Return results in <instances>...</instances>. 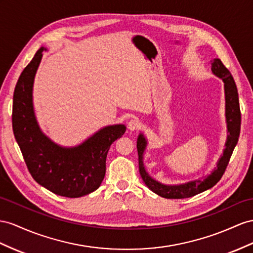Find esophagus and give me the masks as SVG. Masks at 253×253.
Instances as JSON below:
<instances>
[{"label":"esophagus","instance_id":"obj_1","mask_svg":"<svg viewBox=\"0 0 253 253\" xmlns=\"http://www.w3.org/2000/svg\"><path fill=\"white\" fill-rule=\"evenodd\" d=\"M141 126H142V124L138 119H132V120H130V122L128 123V128L130 129V130H139Z\"/></svg>","mask_w":253,"mask_h":253}]
</instances>
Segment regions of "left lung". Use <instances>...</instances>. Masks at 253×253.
I'll list each match as a JSON object with an SVG mask.
<instances>
[{
	"mask_svg": "<svg viewBox=\"0 0 253 253\" xmlns=\"http://www.w3.org/2000/svg\"><path fill=\"white\" fill-rule=\"evenodd\" d=\"M211 70L213 75L219 77L220 79H222L224 82L225 115H226V123H228L229 135H228V141H226L225 143L223 155L218 161L217 169L213 170L210 176H207L203 180L197 179V180H193V182L187 183L184 185L168 186V185H164L156 182V180L153 179L146 173L143 166V153L146 146V140L143 137V134H140L138 137L137 148H138V156H139L140 175L148 188L163 198H166V199L190 198L215 186L219 180L221 179L222 175L224 174V171L226 169V167H228L230 158L232 156V153L234 151V147L237 144L239 132H241L242 115H241V109H239L236 84L229 69L224 66L223 63L220 59L213 60V62L211 63Z\"/></svg>",
	"mask_w": 253,
	"mask_h": 253,
	"instance_id": "obj_1",
	"label": "left lung"
}]
</instances>
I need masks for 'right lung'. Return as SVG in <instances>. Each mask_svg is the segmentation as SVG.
<instances>
[{
	"label": "right lung",
	"instance_id": "1",
	"mask_svg": "<svg viewBox=\"0 0 253 253\" xmlns=\"http://www.w3.org/2000/svg\"><path fill=\"white\" fill-rule=\"evenodd\" d=\"M42 47L23 69L14 92L12 130L25 165L36 182L57 196L80 198L95 191L106 174L109 148L126 131L124 125L107 126L82 144L65 148L48 139L37 125L32 90Z\"/></svg>",
	"mask_w": 253,
	"mask_h": 253
}]
</instances>
